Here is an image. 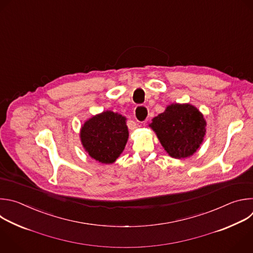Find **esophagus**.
Instances as JSON below:
<instances>
[{"label":"esophagus","mask_w":253,"mask_h":253,"mask_svg":"<svg viewBox=\"0 0 253 253\" xmlns=\"http://www.w3.org/2000/svg\"><path fill=\"white\" fill-rule=\"evenodd\" d=\"M145 112H147V108L145 106L139 105L134 110V117L137 122L145 123L147 120V116L145 115Z\"/></svg>","instance_id":"obj_1"}]
</instances>
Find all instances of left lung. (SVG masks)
<instances>
[{"label": "left lung", "instance_id": "obj_1", "mask_svg": "<svg viewBox=\"0 0 253 253\" xmlns=\"http://www.w3.org/2000/svg\"><path fill=\"white\" fill-rule=\"evenodd\" d=\"M206 121L190 105H171L153 120L150 126L167 153L174 159L192 156L206 134Z\"/></svg>", "mask_w": 253, "mask_h": 253}]
</instances>
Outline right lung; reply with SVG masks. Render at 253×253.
Returning <instances> with one entry per match:
<instances>
[{"mask_svg": "<svg viewBox=\"0 0 253 253\" xmlns=\"http://www.w3.org/2000/svg\"><path fill=\"white\" fill-rule=\"evenodd\" d=\"M127 137L126 119L109 111L88 120L81 131L84 147L102 164H112L120 157Z\"/></svg>", "mask_w": 253, "mask_h": 253, "instance_id": "right-lung-1", "label": "right lung"}]
</instances>
